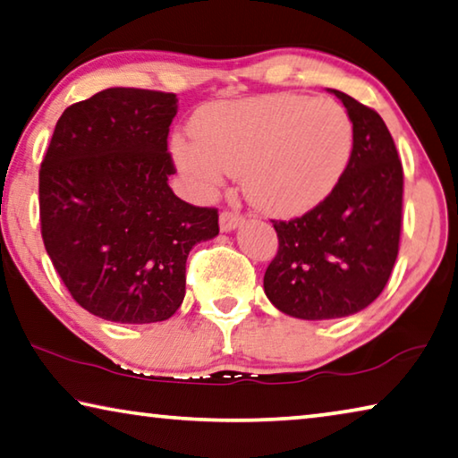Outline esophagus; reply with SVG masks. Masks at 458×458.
<instances>
[{
	"instance_id": "1",
	"label": "esophagus",
	"mask_w": 458,
	"mask_h": 458,
	"mask_svg": "<svg viewBox=\"0 0 458 458\" xmlns=\"http://www.w3.org/2000/svg\"><path fill=\"white\" fill-rule=\"evenodd\" d=\"M242 224V216L236 214V212H230V209H226V212L220 214V230L222 232H230V230H236L238 226Z\"/></svg>"
}]
</instances>
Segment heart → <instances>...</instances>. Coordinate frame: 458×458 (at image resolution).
Returning <instances> with one entry per match:
<instances>
[{
  "label": "heart",
  "instance_id": "b5f03b06",
  "mask_svg": "<svg viewBox=\"0 0 458 458\" xmlns=\"http://www.w3.org/2000/svg\"><path fill=\"white\" fill-rule=\"evenodd\" d=\"M193 142L173 138L175 165L199 195L241 175L252 206L301 216L328 198L352 155V122L338 101L271 93L214 101L191 118Z\"/></svg>",
  "mask_w": 458,
  "mask_h": 458
}]
</instances>
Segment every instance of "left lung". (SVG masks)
<instances>
[{"instance_id":"8db88e82","label":"left lung","mask_w":458,"mask_h":458,"mask_svg":"<svg viewBox=\"0 0 458 458\" xmlns=\"http://www.w3.org/2000/svg\"><path fill=\"white\" fill-rule=\"evenodd\" d=\"M352 122V155L320 206L275 222L279 250L265 271V293L283 314L334 320L373 303L399 250L403 169L386 122L343 91Z\"/></svg>"}]
</instances>
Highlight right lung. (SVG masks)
Returning a JSON list of instances; mask_svg holds the SVG:
<instances>
[{
  "mask_svg": "<svg viewBox=\"0 0 458 458\" xmlns=\"http://www.w3.org/2000/svg\"><path fill=\"white\" fill-rule=\"evenodd\" d=\"M175 93L110 87L69 106L40 165V228L79 306L118 324L163 322L185 297V263L217 236V209L169 187Z\"/></svg>",
  "mask_w": 458,
  "mask_h": 458,
  "instance_id": "obj_1",
  "label": "right lung"
}]
</instances>
